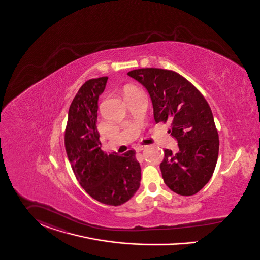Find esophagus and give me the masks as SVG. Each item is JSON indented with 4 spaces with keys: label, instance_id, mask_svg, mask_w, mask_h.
I'll list each match as a JSON object with an SVG mask.
<instances>
[{
    "label": "esophagus",
    "instance_id": "obj_1",
    "mask_svg": "<svg viewBox=\"0 0 260 260\" xmlns=\"http://www.w3.org/2000/svg\"><path fill=\"white\" fill-rule=\"evenodd\" d=\"M148 146H146V145H138L137 146V150L138 151H142V150H144V149H146Z\"/></svg>",
    "mask_w": 260,
    "mask_h": 260
}]
</instances>
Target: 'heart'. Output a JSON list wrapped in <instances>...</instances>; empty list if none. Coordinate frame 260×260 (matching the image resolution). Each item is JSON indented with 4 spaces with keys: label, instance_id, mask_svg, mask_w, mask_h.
I'll use <instances>...</instances> for the list:
<instances>
[{
    "label": "heart",
    "instance_id": "b5f03b06",
    "mask_svg": "<svg viewBox=\"0 0 260 260\" xmlns=\"http://www.w3.org/2000/svg\"><path fill=\"white\" fill-rule=\"evenodd\" d=\"M131 89H134V87H127V89H126V92H127V91H129V90H131Z\"/></svg>",
    "mask_w": 260,
    "mask_h": 260
}]
</instances>
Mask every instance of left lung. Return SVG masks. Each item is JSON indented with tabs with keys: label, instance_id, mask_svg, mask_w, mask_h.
<instances>
[{
	"label": "left lung",
	"instance_id": "obj_1",
	"mask_svg": "<svg viewBox=\"0 0 260 260\" xmlns=\"http://www.w3.org/2000/svg\"><path fill=\"white\" fill-rule=\"evenodd\" d=\"M127 75L148 90L156 123H172L169 132L178 151L165 150L159 166L165 183L179 195L196 194L212 177L219 154V135L205 98L171 70L143 68Z\"/></svg>",
	"mask_w": 260,
	"mask_h": 260
}]
</instances>
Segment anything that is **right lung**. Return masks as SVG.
<instances>
[{
	"mask_svg": "<svg viewBox=\"0 0 260 260\" xmlns=\"http://www.w3.org/2000/svg\"><path fill=\"white\" fill-rule=\"evenodd\" d=\"M107 77L87 81L70 105L65 148L73 172L88 195L101 203L119 206L140 187L141 167L135 151L118 155L102 150L96 129L99 96Z\"/></svg>",
	"mask_w": 260,
	"mask_h": 260,
	"instance_id": "obj_1",
	"label": "right lung"
}]
</instances>
